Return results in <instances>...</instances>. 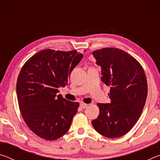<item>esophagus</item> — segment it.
I'll return each instance as SVG.
<instances>
[{
    "mask_svg": "<svg viewBox=\"0 0 160 160\" xmlns=\"http://www.w3.org/2000/svg\"><path fill=\"white\" fill-rule=\"evenodd\" d=\"M88 107V104H85V103H80V107L82 108V109H86Z\"/></svg>",
    "mask_w": 160,
    "mask_h": 160,
    "instance_id": "1",
    "label": "esophagus"
}]
</instances>
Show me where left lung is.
Returning a JSON list of instances; mask_svg holds the SVG:
<instances>
[{"mask_svg": "<svg viewBox=\"0 0 160 160\" xmlns=\"http://www.w3.org/2000/svg\"><path fill=\"white\" fill-rule=\"evenodd\" d=\"M101 68V80L110 87V103H98L99 114L92 121L103 136L114 138L126 134L138 120L148 95V83L142 67L136 59L116 48L92 52Z\"/></svg>", "mask_w": 160, "mask_h": 160, "instance_id": "1", "label": "left lung"}]
</instances>
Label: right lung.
Instances as JSON below:
<instances>
[{
	"mask_svg": "<svg viewBox=\"0 0 160 160\" xmlns=\"http://www.w3.org/2000/svg\"><path fill=\"white\" fill-rule=\"evenodd\" d=\"M82 57L75 50L45 49L22 68L16 85L19 107L29 129L43 139L56 140L68 131L80 104L58 94V88L68 85Z\"/></svg>",
	"mask_w": 160,
	"mask_h": 160,
	"instance_id": "1",
	"label": "right lung"
}]
</instances>
